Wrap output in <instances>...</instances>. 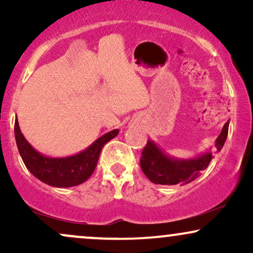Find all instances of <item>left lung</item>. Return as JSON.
Wrapping results in <instances>:
<instances>
[{
	"mask_svg": "<svg viewBox=\"0 0 253 253\" xmlns=\"http://www.w3.org/2000/svg\"><path fill=\"white\" fill-rule=\"evenodd\" d=\"M229 120L223 125L221 132L214 143V150H207L191 158H177L168 155L152 139L147 140L143 150L140 167L147 178L155 184L173 185L187 184L200 176L201 171L207 169L214 153L221 151L228 134Z\"/></svg>",
	"mask_w": 253,
	"mask_h": 253,
	"instance_id": "obj_1",
	"label": "left lung"
}]
</instances>
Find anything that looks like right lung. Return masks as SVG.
<instances>
[{"label":"right lung","instance_id":"1","mask_svg":"<svg viewBox=\"0 0 253 253\" xmlns=\"http://www.w3.org/2000/svg\"><path fill=\"white\" fill-rule=\"evenodd\" d=\"M14 133L20 156L32 175L51 187L70 188L82 184L92 175L103 146L118 135L119 129L110 130L85 150L66 157H48L37 151L21 133L17 118Z\"/></svg>","mask_w":253,"mask_h":253}]
</instances>
